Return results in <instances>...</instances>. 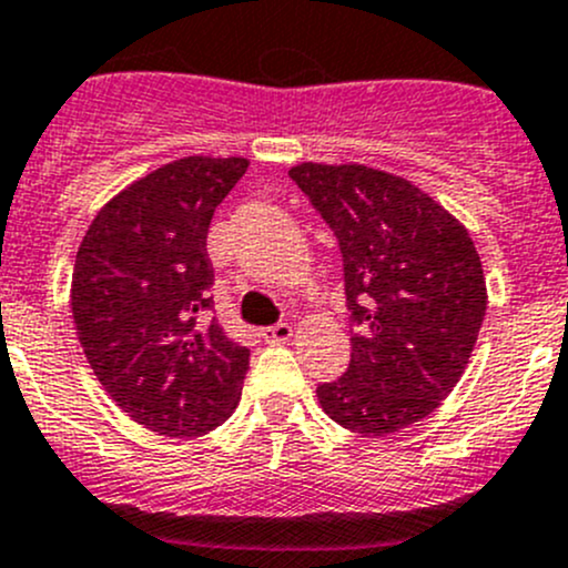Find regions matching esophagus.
Masks as SVG:
<instances>
[{
    "instance_id": "esophagus-1",
    "label": "esophagus",
    "mask_w": 568,
    "mask_h": 568,
    "mask_svg": "<svg viewBox=\"0 0 568 568\" xmlns=\"http://www.w3.org/2000/svg\"><path fill=\"white\" fill-rule=\"evenodd\" d=\"M260 336L267 342V345H282V342L292 339V325L290 323L271 325V328H262Z\"/></svg>"
}]
</instances>
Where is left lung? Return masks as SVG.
<instances>
[{
	"mask_svg": "<svg viewBox=\"0 0 568 568\" xmlns=\"http://www.w3.org/2000/svg\"><path fill=\"white\" fill-rule=\"evenodd\" d=\"M290 176L339 240L351 308V367L317 386L342 428L386 436L428 417L467 369L486 314L473 237L395 173L301 162Z\"/></svg>",
	"mask_w": 568,
	"mask_h": 568,
	"instance_id": "left-lung-1",
	"label": "left lung"
}]
</instances>
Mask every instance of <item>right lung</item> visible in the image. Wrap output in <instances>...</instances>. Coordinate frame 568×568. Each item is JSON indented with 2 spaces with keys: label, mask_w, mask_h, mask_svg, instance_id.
Segmentation results:
<instances>
[{
  "label": "right lung",
  "mask_w": 568,
  "mask_h": 568,
  "mask_svg": "<svg viewBox=\"0 0 568 568\" xmlns=\"http://www.w3.org/2000/svg\"><path fill=\"white\" fill-rule=\"evenodd\" d=\"M245 156H182L112 195L82 237L71 314L88 364L138 425L190 439L240 403L248 347L210 317L206 232Z\"/></svg>",
  "instance_id": "obj_1"
}]
</instances>
